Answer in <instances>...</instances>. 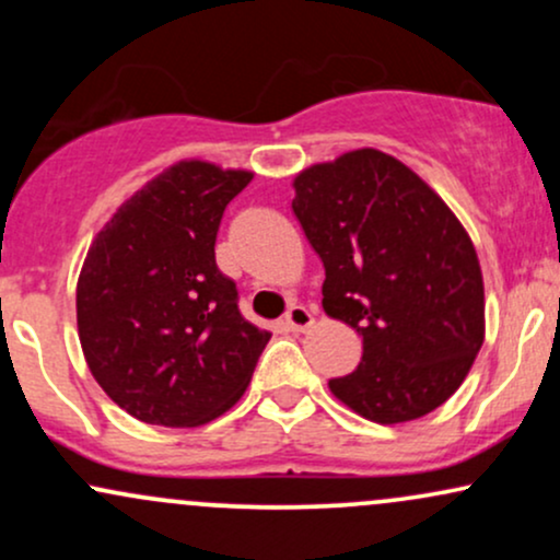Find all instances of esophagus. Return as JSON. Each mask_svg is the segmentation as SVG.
Returning <instances> with one entry per match:
<instances>
[{
	"instance_id": "1",
	"label": "esophagus",
	"mask_w": 560,
	"mask_h": 560,
	"mask_svg": "<svg viewBox=\"0 0 560 560\" xmlns=\"http://www.w3.org/2000/svg\"><path fill=\"white\" fill-rule=\"evenodd\" d=\"M284 324L289 331H305L313 326V313L307 311L305 305H292L289 313L284 316Z\"/></svg>"
}]
</instances>
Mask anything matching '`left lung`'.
Masks as SVG:
<instances>
[{
    "instance_id": "8db88e82",
    "label": "left lung",
    "mask_w": 560,
    "mask_h": 560,
    "mask_svg": "<svg viewBox=\"0 0 560 560\" xmlns=\"http://www.w3.org/2000/svg\"><path fill=\"white\" fill-rule=\"evenodd\" d=\"M292 210L324 260V311L363 337L337 400L376 423L432 413L485 342V281L471 236L400 160L352 150L294 178Z\"/></svg>"
}]
</instances>
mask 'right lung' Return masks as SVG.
<instances>
[{
    "label": "right lung",
    "mask_w": 560,
    "mask_h": 560,
    "mask_svg": "<svg viewBox=\"0 0 560 560\" xmlns=\"http://www.w3.org/2000/svg\"><path fill=\"white\" fill-rule=\"evenodd\" d=\"M253 182L182 160L102 226L75 287L89 371L115 405L158 427H202L247 389L271 331L244 320L218 271L226 205Z\"/></svg>",
    "instance_id": "add662e5"
}]
</instances>
